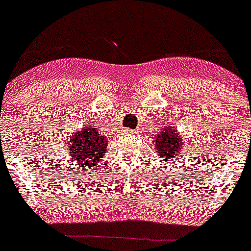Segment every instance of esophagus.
<instances>
[{"label": "esophagus", "mask_w": 251, "mask_h": 251, "mask_svg": "<svg viewBox=\"0 0 251 251\" xmlns=\"http://www.w3.org/2000/svg\"><path fill=\"white\" fill-rule=\"evenodd\" d=\"M124 134H137V131H133V129H128V128H126V129H124Z\"/></svg>", "instance_id": "obj_1"}]
</instances>
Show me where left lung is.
Returning <instances> with one entry per match:
<instances>
[{"label": "left lung", "instance_id": "obj_1", "mask_svg": "<svg viewBox=\"0 0 251 251\" xmlns=\"http://www.w3.org/2000/svg\"><path fill=\"white\" fill-rule=\"evenodd\" d=\"M153 139L155 153H158L159 158L171 162L174 158L178 159V155L181 154V149L184 146L183 135L172 126L168 125L160 128Z\"/></svg>", "mask_w": 251, "mask_h": 251}]
</instances>
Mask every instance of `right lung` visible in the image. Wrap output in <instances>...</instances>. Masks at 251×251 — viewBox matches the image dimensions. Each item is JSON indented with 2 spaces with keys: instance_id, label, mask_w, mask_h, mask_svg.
<instances>
[{
  "instance_id": "add662e5",
  "label": "right lung",
  "mask_w": 251,
  "mask_h": 251,
  "mask_svg": "<svg viewBox=\"0 0 251 251\" xmlns=\"http://www.w3.org/2000/svg\"><path fill=\"white\" fill-rule=\"evenodd\" d=\"M108 143L105 135L94 126L89 125L73 132L66 140V150L70 157L72 168L82 171L93 170L107 153Z\"/></svg>"
}]
</instances>
